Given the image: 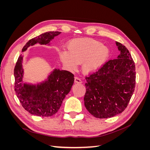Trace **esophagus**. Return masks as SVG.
I'll list each match as a JSON object with an SVG mask.
<instances>
[{
    "instance_id": "34e87169",
    "label": "esophagus",
    "mask_w": 150,
    "mask_h": 150,
    "mask_svg": "<svg viewBox=\"0 0 150 150\" xmlns=\"http://www.w3.org/2000/svg\"><path fill=\"white\" fill-rule=\"evenodd\" d=\"M74 82L76 83H82V80H81L79 77L76 76L74 78Z\"/></svg>"
}]
</instances>
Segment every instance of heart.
Listing matches in <instances>:
<instances>
[{"mask_svg":"<svg viewBox=\"0 0 150 150\" xmlns=\"http://www.w3.org/2000/svg\"><path fill=\"white\" fill-rule=\"evenodd\" d=\"M67 50H58L61 61L66 67L73 69L82 63L84 72L96 71L108 55V50L97 40L89 38H76L67 43Z\"/></svg>","mask_w":150,"mask_h":150,"instance_id":"1","label":"heart"}]
</instances>
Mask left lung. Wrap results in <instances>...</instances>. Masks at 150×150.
<instances>
[{
    "instance_id": "1",
    "label": "left lung",
    "mask_w": 150,
    "mask_h": 150,
    "mask_svg": "<svg viewBox=\"0 0 150 150\" xmlns=\"http://www.w3.org/2000/svg\"><path fill=\"white\" fill-rule=\"evenodd\" d=\"M121 51L117 59L109 60L85 77L84 105L98 118H108L121 113L134 93L136 71L129 51L116 42Z\"/></svg>"
}]
</instances>
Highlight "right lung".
<instances>
[{"instance_id": "1", "label": "right lung", "mask_w": 150, "mask_h": 150, "mask_svg": "<svg viewBox=\"0 0 150 150\" xmlns=\"http://www.w3.org/2000/svg\"><path fill=\"white\" fill-rule=\"evenodd\" d=\"M61 33L47 32L31 39L22 48V52L35 44H47ZM22 57L19 56L13 71L15 78L14 90L25 110L38 116H51L59 110L63 100L69 93L74 83V76L71 72L54 69L45 82L35 85L22 83L23 69Z\"/></svg>"}]
</instances>
